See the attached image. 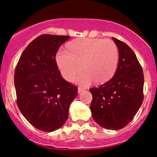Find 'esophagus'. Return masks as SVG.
I'll use <instances>...</instances> for the list:
<instances>
[{"label": "esophagus", "mask_w": 157, "mask_h": 157, "mask_svg": "<svg viewBox=\"0 0 157 157\" xmlns=\"http://www.w3.org/2000/svg\"><path fill=\"white\" fill-rule=\"evenodd\" d=\"M86 90V88H84V87H78V93H80V92H82L83 90Z\"/></svg>", "instance_id": "esophagus-1"}]
</instances>
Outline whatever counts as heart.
Instances as JSON below:
<instances>
[{"label": "heart", "mask_w": 157, "mask_h": 157, "mask_svg": "<svg viewBox=\"0 0 157 157\" xmlns=\"http://www.w3.org/2000/svg\"><path fill=\"white\" fill-rule=\"evenodd\" d=\"M57 65L64 79L74 80L82 69L84 70L77 82L87 85L109 80L115 74L119 59L118 46L112 40L102 39H77L69 42L67 49H59L56 56Z\"/></svg>", "instance_id": "heart-1"}]
</instances>
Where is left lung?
Listing matches in <instances>:
<instances>
[{
    "mask_svg": "<svg viewBox=\"0 0 157 157\" xmlns=\"http://www.w3.org/2000/svg\"><path fill=\"white\" fill-rule=\"evenodd\" d=\"M119 52L118 67L111 80L90 89V111L100 126L118 130L134 118L143 101L144 75L132 49L125 42L112 38Z\"/></svg>",
    "mask_w": 157,
    "mask_h": 157,
    "instance_id": "1",
    "label": "left lung"
}]
</instances>
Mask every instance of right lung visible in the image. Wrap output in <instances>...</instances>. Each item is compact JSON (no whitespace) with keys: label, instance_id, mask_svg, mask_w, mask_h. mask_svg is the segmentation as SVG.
<instances>
[{"label":"right lung","instance_id":"obj_1","mask_svg":"<svg viewBox=\"0 0 157 157\" xmlns=\"http://www.w3.org/2000/svg\"><path fill=\"white\" fill-rule=\"evenodd\" d=\"M68 36L41 35L21 53L14 71L17 105L32 126L53 132L65 124L77 86L63 78L56 55Z\"/></svg>","mask_w":157,"mask_h":157}]
</instances>
